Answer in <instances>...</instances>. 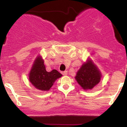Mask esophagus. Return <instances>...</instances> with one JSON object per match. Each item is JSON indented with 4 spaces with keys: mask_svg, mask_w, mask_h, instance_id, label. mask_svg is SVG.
Listing matches in <instances>:
<instances>
[{
    "mask_svg": "<svg viewBox=\"0 0 127 127\" xmlns=\"http://www.w3.org/2000/svg\"><path fill=\"white\" fill-rule=\"evenodd\" d=\"M62 74H63V75L66 76L68 74L67 71H64V72H62Z\"/></svg>",
    "mask_w": 127,
    "mask_h": 127,
    "instance_id": "1",
    "label": "esophagus"
}]
</instances>
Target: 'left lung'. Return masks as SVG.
I'll return each mask as SVG.
<instances>
[{"mask_svg":"<svg viewBox=\"0 0 127 127\" xmlns=\"http://www.w3.org/2000/svg\"><path fill=\"white\" fill-rule=\"evenodd\" d=\"M101 74L95 64L90 59L87 60L78 70L75 79L83 90H91L100 82Z\"/></svg>","mask_w":127,"mask_h":127,"instance_id":"obj_1","label":"left lung"}]
</instances>
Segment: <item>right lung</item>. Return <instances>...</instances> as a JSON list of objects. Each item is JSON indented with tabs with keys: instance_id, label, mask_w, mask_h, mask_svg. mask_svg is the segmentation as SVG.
Returning <instances> with one entry per match:
<instances>
[{
	"instance_id": "right-lung-1",
	"label": "right lung",
	"mask_w": 127,
	"mask_h": 127,
	"mask_svg": "<svg viewBox=\"0 0 127 127\" xmlns=\"http://www.w3.org/2000/svg\"><path fill=\"white\" fill-rule=\"evenodd\" d=\"M62 76V74L57 70L47 72L42 57L37 55L29 72V79L36 89L46 91H49L55 81Z\"/></svg>"
}]
</instances>
